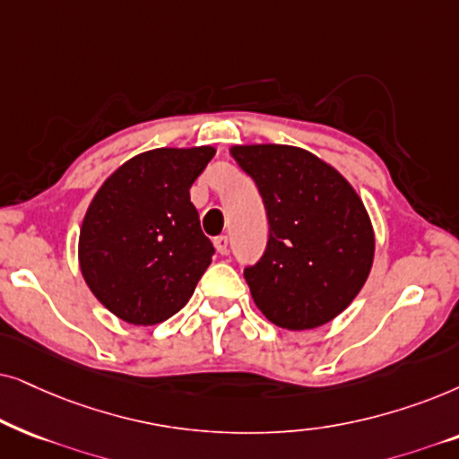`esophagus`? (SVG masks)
I'll return each instance as SVG.
<instances>
[{
  "mask_svg": "<svg viewBox=\"0 0 459 459\" xmlns=\"http://www.w3.org/2000/svg\"><path fill=\"white\" fill-rule=\"evenodd\" d=\"M213 247H216V252L220 255H226V254H229V239H226L224 235L216 237V239H213Z\"/></svg>",
  "mask_w": 459,
  "mask_h": 459,
  "instance_id": "obj_1",
  "label": "esophagus"
}]
</instances>
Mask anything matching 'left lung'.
<instances>
[{"instance_id": "1", "label": "left lung", "mask_w": 459, "mask_h": 459, "mask_svg": "<svg viewBox=\"0 0 459 459\" xmlns=\"http://www.w3.org/2000/svg\"><path fill=\"white\" fill-rule=\"evenodd\" d=\"M230 155L264 201L271 235L246 281L274 325L321 327L351 307L369 277L374 224L363 199L333 166L291 144H235Z\"/></svg>"}]
</instances>
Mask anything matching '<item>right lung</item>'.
<instances>
[{
  "label": "right lung",
  "instance_id": "right-lung-1",
  "mask_svg": "<svg viewBox=\"0 0 459 459\" xmlns=\"http://www.w3.org/2000/svg\"><path fill=\"white\" fill-rule=\"evenodd\" d=\"M216 149L161 146L102 182L79 229V268L96 300L132 325H157L188 302L213 246L191 186Z\"/></svg>",
  "mask_w": 459,
  "mask_h": 459
}]
</instances>
